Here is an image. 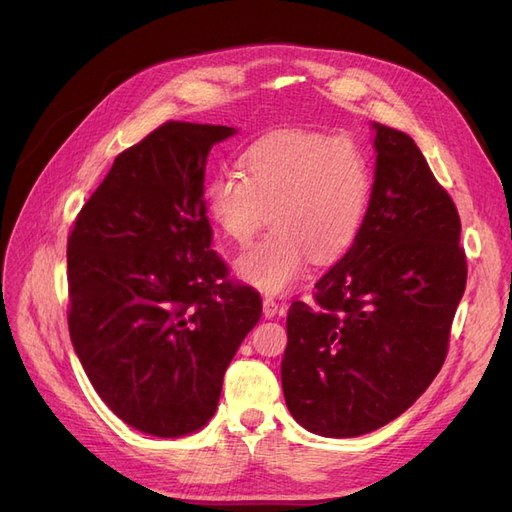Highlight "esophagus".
<instances>
[{"label":"esophagus","instance_id":"esophagus-1","mask_svg":"<svg viewBox=\"0 0 512 512\" xmlns=\"http://www.w3.org/2000/svg\"><path fill=\"white\" fill-rule=\"evenodd\" d=\"M277 309H280V303H277L273 297L262 299V314H265V318H273L277 314Z\"/></svg>","mask_w":512,"mask_h":512}]
</instances>
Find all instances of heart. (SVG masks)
Instances as JSON below:
<instances>
[{
	"label": "heart",
	"instance_id": "heart-1",
	"mask_svg": "<svg viewBox=\"0 0 512 512\" xmlns=\"http://www.w3.org/2000/svg\"><path fill=\"white\" fill-rule=\"evenodd\" d=\"M241 173L222 170L205 190L213 226L232 243H250L267 224V237L237 258L245 282L284 292L309 260L327 265L359 237L374 188L367 153L346 136L284 130L258 138L241 153Z\"/></svg>",
	"mask_w": 512,
	"mask_h": 512
}]
</instances>
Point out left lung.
<instances>
[{"label":"left lung","mask_w":512,"mask_h":512,"mask_svg":"<svg viewBox=\"0 0 512 512\" xmlns=\"http://www.w3.org/2000/svg\"><path fill=\"white\" fill-rule=\"evenodd\" d=\"M376 128V181L346 256L292 301L282 359L294 421L327 438L391 423L425 393L466 290L453 198L404 132Z\"/></svg>","instance_id":"1"}]
</instances>
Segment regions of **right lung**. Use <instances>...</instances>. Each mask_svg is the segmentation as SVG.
I'll return each instance as SVG.
<instances>
[{
    "label": "right lung",
    "instance_id": "right-lung-1",
    "mask_svg": "<svg viewBox=\"0 0 512 512\" xmlns=\"http://www.w3.org/2000/svg\"><path fill=\"white\" fill-rule=\"evenodd\" d=\"M226 126L166 121L121 151L68 235V329L123 423L160 438L203 427L260 294L211 250L205 162Z\"/></svg>",
    "mask_w": 512,
    "mask_h": 512
}]
</instances>
